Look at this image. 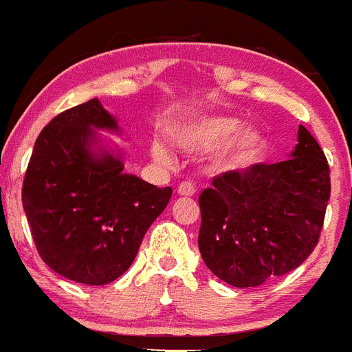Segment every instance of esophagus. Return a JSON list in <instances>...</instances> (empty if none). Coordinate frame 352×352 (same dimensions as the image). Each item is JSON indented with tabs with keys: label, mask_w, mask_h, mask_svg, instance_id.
Here are the masks:
<instances>
[{
	"label": "esophagus",
	"mask_w": 352,
	"mask_h": 352,
	"mask_svg": "<svg viewBox=\"0 0 352 352\" xmlns=\"http://www.w3.org/2000/svg\"><path fill=\"white\" fill-rule=\"evenodd\" d=\"M177 192H179L180 196H184V198H191V196H195L196 187L191 180H186V182L179 184V187H177Z\"/></svg>",
	"instance_id": "34e87169"
}]
</instances>
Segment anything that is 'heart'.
<instances>
[{"label":"heart","instance_id":"obj_1","mask_svg":"<svg viewBox=\"0 0 352 352\" xmlns=\"http://www.w3.org/2000/svg\"><path fill=\"white\" fill-rule=\"evenodd\" d=\"M172 137L180 149L191 153H203L222 146L217 163L228 170L248 165L265 147V137L261 130H241V121L231 116L201 118L175 128ZM153 154L160 161H168V153L161 144H153Z\"/></svg>","mask_w":352,"mask_h":352}]
</instances>
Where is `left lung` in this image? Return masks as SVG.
Listing matches in <instances>:
<instances>
[{"instance_id": "left-lung-1", "label": "left lung", "mask_w": 352, "mask_h": 352, "mask_svg": "<svg viewBox=\"0 0 352 352\" xmlns=\"http://www.w3.org/2000/svg\"><path fill=\"white\" fill-rule=\"evenodd\" d=\"M292 157L213 177L199 195L206 267L236 288L285 276L313 254L330 199V166L307 128Z\"/></svg>"}]
</instances>
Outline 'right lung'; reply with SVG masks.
Instances as JSON below:
<instances>
[{"instance_id":"obj_1","label":"right lung","mask_w":352,"mask_h":352,"mask_svg":"<svg viewBox=\"0 0 352 352\" xmlns=\"http://www.w3.org/2000/svg\"><path fill=\"white\" fill-rule=\"evenodd\" d=\"M120 131L97 98L57 114L36 139L22 205L43 262L71 281L107 285L131 265L172 187L124 173L123 154L95 151L97 131Z\"/></svg>"}]
</instances>
